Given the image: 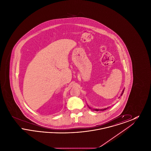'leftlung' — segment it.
Instances as JSON below:
<instances>
[{"instance_id":"obj_1","label":"left lung","mask_w":151,"mask_h":151,"mask_svg":"<svg viewBox=\"0 0 151 151\" xmlns=\"http://www.w3.org/2000/svg\"><path fill=\"white\" fill-rule=\"evenodd\" d=\"M124 88L123 89V91H122V93H121V96H122V94H123V92H124ZM88 107H89V109H92V108H91L90 106H89V105H88ZM108 108H105V109H93V110H95V111H104V110H106L107 109H108Z\"/></svg>"}]
</instances>
